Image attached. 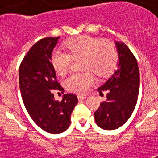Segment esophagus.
<instances>
[{"mask_svg": "<svg viewBox=\"0 0 158 158\" xmlns=\"http://www.w3.org/2000/svg\"><path fill=\"white\" fill-rule=\"evenodd\" d=\"M78 98L79 100H84V99L87 98L86 95H78Z\"/></svg>", "mask_w": 158, "mask_h": 158, "instance_id": "34e87169", "label": "esophagus"}]
</instances>
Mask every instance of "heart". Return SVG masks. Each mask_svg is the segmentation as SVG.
I'll list each match as a JSON object with an SVG mask.
<instances>
[{
  "label": "heart",
  "instance_id": "b5f03b06",
  "mask_svg": "<svg viewBox=\"0 0 158 158\" xmlns=\"http://www.w3.org/2000/svg\"><path fill=\"white\" fill-rule=\"evenodd\" d=\"M67 52L55 50L51 62L57 74H64L72 63V58L80 59L82 69L90 70L100 78L112 74L118 60L117 51L108 41L91 36H80L72 38L65 43ZM90 71L72 73L65 78L64 84L69 90L84 94L94 83V77Z\"/></svg>",
  "mask_w": 158,
  "mask_h": 158
}]
</instances>
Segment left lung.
<instances>
[{
  "mask_svg": "<svg viewBox=\"0 0 158 158\" xmlns=\"http://www.w3.org/2000/svg\"><path fill=\"white\" fill-rule=\"evenodd\" d=\"M118 52V69L98 89L106 91V101L102 102L94 113L99 127L106 130L118 129L132 115L139 91V69L135 56L124 43L115 42Z\"/></svg>",
  "mask_w": 158,
  "mask_h": 158,
  "instance_id": "obj_1",
  "label": "left lung"
}]
</instances>
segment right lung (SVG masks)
<instances>
[{
  "label": "right lung",
  "instance_id": "1",
  "mask_svg": "<svg viewBox=\"0 0 158 158\" xmlns=\"http://www.w3.org/2000/svg\"><path fill=\"white\" fill-rule=\"evenodd\" d=\"M59 38H46L36 43L19 69V89L26 110L42 130L50 134H60L69 128L70 115L78 103L74 94H64L59 102L52 93V89L63 90L51 62Z\"/></svg>",
  "mask_w": 158,
  "mask_h": 158
}]
</instances>
